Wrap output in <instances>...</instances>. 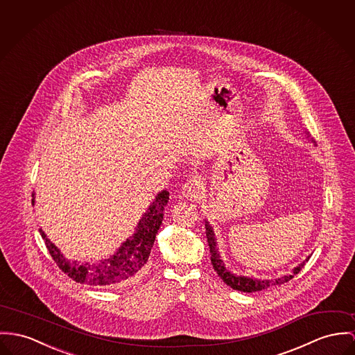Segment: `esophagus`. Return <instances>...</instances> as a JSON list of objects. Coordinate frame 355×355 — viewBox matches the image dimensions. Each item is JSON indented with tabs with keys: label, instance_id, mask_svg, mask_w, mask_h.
Instances as JSON below:
<instances>
[{
	"label": "esophagus",
	"instance_id": "obj_1",
	"mask_svg": "<svg viewBox=\"0 0 355 355\" xmlns=\"http://www.w3.org/2000/svg\"><path fill=\"white\" fill-rule=\"evenodd\" d=\"M202 191V181L198 177H193L182 185V193L187 197H196Z\"/></svg>",
	"mask_w": 355,
	"mask_h": 355
}]
</instances>
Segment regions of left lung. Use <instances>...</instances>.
Listing matches in <instances>:
<instances>
[{
    "label": "left lung",
    "instance_id": "8db88e82",
    "mask_svg": "<svg viewBox=\"0 0 355 355\" xmlns=\"http://www.w3.org/2000/svg\"><path fill=\"white\" fill-rule=\"evenodd\" d=\"M205 230H207V239H208V245H209V252H211V262L214 265L215 272L218 273V277L232 289L239 291V292H258V291H263L268 289L274 285H282L285 282H288L289 279H292L295 277V274L299 273L302 266L305 265V262H302L297 268H295L293 274L289 275H284L279 277L277 279H254V278H248V277H239V275H234L231 272H228L224 268L223 261L220 259V255L218 252V247H216V241H215V234L212 231V227L208 224V221H205ZM308 261V259H306Z\"/></svg>",
    "mask_w": 355,
    "mask_h": 355
}]
</instances>
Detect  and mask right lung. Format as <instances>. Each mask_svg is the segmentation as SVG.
Instances as JSON below:
<instances>
[{"label": "right lung", "mask_w": 355, "mask_h": 355, "mask_svg": "<svg viewBox=\"0 0 355 355\" xmlns=\"http://www.w3.org/2000/svg\"><path fill=\"white\" fill-rule=\"evenodd\" d=\"M168 201V191H161L147 212L140 218L137 232L127 239L114 255L100 263L69 262L40 230L42 238L58 268L76 282L90 286H116L130 281L146 265L155 236L164 220V205ZM33 202V201H32Z\"/></svg>", "instance_id": "obj_1"}]
</instances>
